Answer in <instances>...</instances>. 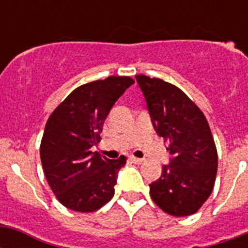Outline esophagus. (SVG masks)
I'll list each match as a JSON object with an SVG mask.
<instances>
[{"label":"esophagus","instance_id":"1","mask_svg":"<svg viewBox=\"0 0 248 248\" xmlns=\"http://www.w3.org/2000/svg\"><path fill=\"white\" fill-rule=\"evenodd\" d=\"M130 161H131V162H134V163H136V165H140V163H143L144 159L143 158H138V157H134V155H131V157H130Z\"/></svg>","mask_w":248,"mask_h":248}]
</instances>
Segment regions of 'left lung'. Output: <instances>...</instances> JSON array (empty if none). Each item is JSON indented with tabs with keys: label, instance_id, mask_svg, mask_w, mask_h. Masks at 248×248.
Wrapping results in <instances>:
<instances>
[{
	"label": "left lung",
	"instance_id": "obj_1",
	"mask_svg": "<svg viewBox=\"0 0 248 248\" xmlns=\"http://www.w3.org/2000/svg\"><path fill=\"white\" fill-rule=\"evenodd\" d=\"M135 78L155 131L173 155L158 180L149 184L152 200L169 215H193L211 194L217 172V151L207 120L172 83L145 75Z\"/></svg>",
	"mask_w": 248,
	"mask_h": 248
}]
</instances>
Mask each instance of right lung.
<instances>
[{"mask_svg":"<svg viewBox=\"0 0 248 248\" xmlns=\"http://www.w3.org/2000/svg\"><path fill=\"white\" fill-rule=\"evenodd\" d=\"M135 82L109 76L75 89L48 117L41 140V162L60 203L77 212H93L114 196L117 173L126 157L108 159L91 148L100 141L113 104Z\"/></svg>","mask_w":248,"mask_h":248,"instance_id":"1","label":"right lung"}]
</instances>
